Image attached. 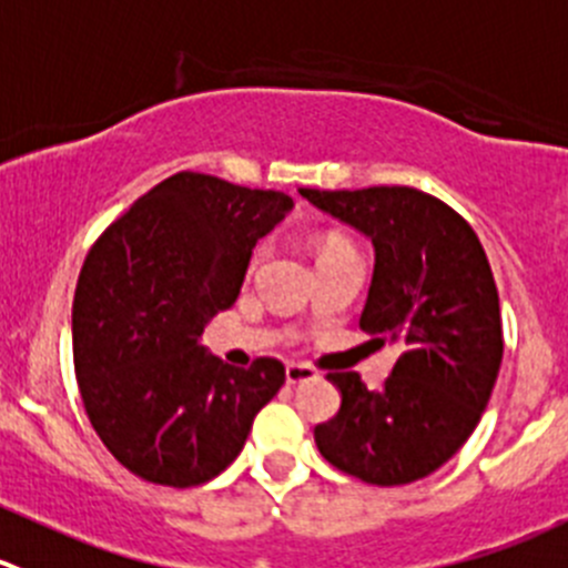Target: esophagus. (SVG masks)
<instances>
[{
  "label": "esophagus",
  "instance_id": "obj_1",
  "mask_svg": "<svg viewBox=\"0 0 568 568\" xmlns=\"http://www.w3.org/2000/svg\"><path fill=\"white\" fill-rule=\"evenodd\" d=\"M316 368L307 366V363H288L285 366V379H288L291 385H300V383H307V379H316Z\"/></svg>",
  "mask_w": 568,
  "mask_h": 568
}]
</instances>
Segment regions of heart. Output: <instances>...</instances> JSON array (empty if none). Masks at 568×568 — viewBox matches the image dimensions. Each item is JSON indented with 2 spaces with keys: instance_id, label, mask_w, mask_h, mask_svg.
Listing matches in <instances>:
<instances>
[{
  "instance_id": "obj_1",
  "label": "heart",
  "mask_w": 568,
  "mask_h": 568,
  "mask_svg": "<svg viewBox=\"0 0 568 568\" xmlns=\"http://www.w3.org/2000/svg\"><path fill=\"white\" fill-rule=\"evenodd\" d=\"M335 246H344V244H329V246H327V250H335ZM263 255H266V246H257V250H255V252H252V257H250V266H252V268H255V266H257V263H261V261H263Z\"/></svg>"
}]
</instances>
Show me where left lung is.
I'll return each instance as SVG.
<instances>
[{"label":"left lung","mask_w":568,"mask_h":568,"mask_svg":"<svg viewBox=\"0 0 568 568\" xmlns=\"http://www.w3.org/2000/svg\"><path fill=\"white\" fill-rule=\"evenodd\" d=\"M300 194L372 239L374 274L361 327L402 346L383 388L327 374L341 407L316 424L327 464L372 486L442 469L475 433L503 363V316L486 250L460 213L407 185Z\"/></svg>","instance_id":"1"}]
</instances>
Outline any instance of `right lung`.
I'll list each match as a JSON object with an SVG mask.
<instances>
[{"label":"right lung","mask_w":568,"mask_h":568,"mask_svg":"<svg viewBox=\"0 0 568 568\" xmlns=\"http://www.w3.org/2000/svg\"><path fill=\"white\" fill-rule=\"evenodd\" d=\"M291 207L280 191L180 172L88 252L71 305L77 385L97 436L141 480L191 488L222 475L283 388L280 361L235 368L200 338Z\"/></svg>","instance_id":"obj_1"}]
</instances>
